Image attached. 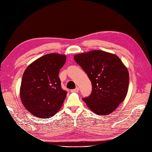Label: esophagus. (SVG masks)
<instances>
[{
    "instance_id": "obj_1",
    "label": "esophagus",
    "mask_w": 152,
    "mask_h": 152,
    "mask_svg": "<svg viewBox=\"0 0 152 152\" xmlns=\"http://www.w3.org/2000/svg\"><path fill=\"white\" fill-rule=\"evenodd\" d=\"M71 91L73 92V93H78V92L79 91V87H77V88H75L74 89L71 90Z\"/></svg>"
}]
</instances>
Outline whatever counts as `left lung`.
<instances>
[{
  "label": "left lung",
  "instance_id": "obj_1",
  "mask_svg": "<svg viewBox=\"0 0 152 152\" xmlns=\"http://www.w3.org/2000/svg\"><path fill=\"white\" fill-rule=\"evenodd\" d=\"M76 63L89 77L93 89L82 100L98 115H108L125 99L129 76L127 68L117 56L95 50L77 54Z\"/></svg>",
  "mask_w": 152,
  "mask_h": 152
}]
</instances>
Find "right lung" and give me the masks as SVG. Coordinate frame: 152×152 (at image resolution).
<instances>
[{"label":"right lung","mask_w":152,"mask_h":152,"mask_svg":"<svg viewBox=\"0 0 152 152\" xmlns=\"http://www.w3.org/2000/svg\"><path fill=\"white\" fill-rule=\"evenodd\" d=\"M65 61V55L48 54L34 61L25 70L20 98L26 109L34 116L50 118L62 107L67 92L61 88L58 75Z\"/></svg>","instance_id":"obj_1"}]
</instances>
